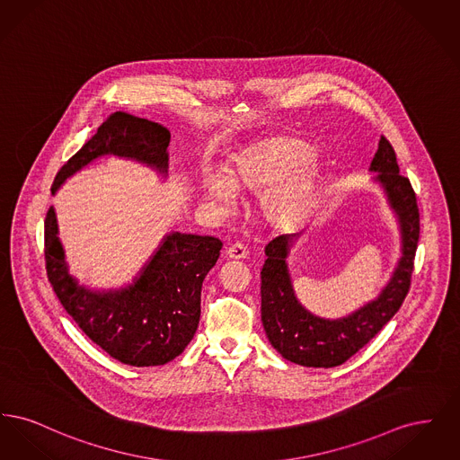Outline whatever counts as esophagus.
<instances>
[{
	"label": "esophagus",
	"mask_w": 460,
	"mask_h": 460,
	"mask_svg": "<svg viewBox=\"0 0 460 460\" xmlns=\"http://www.w3.org/2000/svg\"><path fill=\"white\" fill-rule=\"evenodd\" d=\"M226 257L231 261H243L248 257V250L241 243H234L226 250Z\"/></svg>",
	"instance_id": "esophagus-1"
}]
</instances>
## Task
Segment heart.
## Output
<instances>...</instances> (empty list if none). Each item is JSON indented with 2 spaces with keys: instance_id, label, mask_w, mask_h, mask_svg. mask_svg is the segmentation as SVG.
Masks as SVG:
<instances>
[{
  "instance_id": "b5f03b06",
  "label": "heart",
  "mask_w": 460,
  "mask_h": 460,
  "mask_svg": "<svg viewBox=\"0 0 460 460\" xmlns=\"http://www.w3.org/2000/svg\"><path fill=\"white\" fill-rule=\"evenodd\" d=\"M207 197L224 208L234 191L261 195L263 216L278 229H288L310 212L317 193V165L310 146L295 137H267L233 156L226 177L205 182Z\"/></svg>"
}]
</instances>
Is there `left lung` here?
<instances>
[{
	"mask_svg": "<svg viewBox=\"0 0 460 460\" xmlns=\"http://www.w3.org/2000/svg\"><path fill=\"white\" fill-rule=\"evenodd\" d=\"M371 171L379 172L376 179L386 190L403 240V255L394 278L374 302L336 321L312 315L295 298L286 265L289 246L298 234H281L265 246L267 261L261 272L263 329L270 345L289 362L326 369L341 366L394 317L411 289L419 241V207L414 188L400 174L394 146L385 136L379 139Z\"/></svg>",
	"mask_w": 460,
	"mask_h": 460,
	"instance_id": "1",
	"label": "left lung"
}]
</instances>
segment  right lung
Masks as SVG:
<instances>
[{"mask_svg": "<svg viewBox=\"0 0 460 460\" xmlns=\"http://www.w3.org/2000/svg\"><path fill=\"white\" fill-rule=\"evenodd\" d=\"M169 141L171 132L164 126L115 111L66 160L51 193L68 175L102 155L129 156L165 172ZM220 248L217 238L174 233L165 238L134 285L117 293H93L66 272L53 208L44 219L46 276L60 304L93 343L134 367L164 366L193 340L199 323L201 285L217 262Z\"/></svg>", "mask_w": 460, "mask_h": 460, "instance_id": "obj_1", "label": "right lung"}]
</instances>
